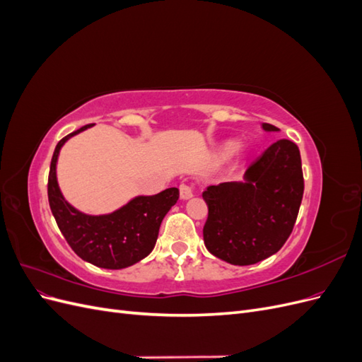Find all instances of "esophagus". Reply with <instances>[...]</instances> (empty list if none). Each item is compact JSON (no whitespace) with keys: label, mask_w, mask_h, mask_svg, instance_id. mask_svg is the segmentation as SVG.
Instances as JSON below:
<instances>
[{"label":"esophagus","mask_w":362,"mask_h":362,"mask_svg":"<svg viewBox=\"0 0 362 362\" xmlns=\"http://www.w3.org/2000/svg\"><path fill=\"white\" fill-rule=\"evenodd\" d=\"M180 194H181V199H190L194 194V185L192 182H181Z\"/></svg>","instance_id":"esophagus-1"}]
</instances>
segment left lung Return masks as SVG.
Returning a JSON list of instances; mask_svg holds the SVG:
<instances>
[{"instance_id": "8db88e82", "label": "left lung", "mask_w": 362, "mask_h": 362, "mask_svg": "<svg viewBox=\"0 0 362 362\" xmlns=\"http://www.w3.org/2000/svg\"><path fill=\"white\" fill-rule=\"evenodd\" d=\"M266 131L275 125L262 124ZM303 196L300 152L281 139L249 164L245 182L210 185L202 193L208 205L205 247L234 266L255 264L287 242Z\"/></svg>"}]
</instances>
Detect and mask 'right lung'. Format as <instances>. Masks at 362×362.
Returning <instances> with one entry per match:
<instances>
[{"label": "right lung", "mask_w": 362, "mask_h": 362, "mask_svg": "<svg viewBox=\"0 0 362 362\" xmlns=\"http://www.w3.org/2000/svg\"><path fill=\"white\" fill-rule=\"evenodd\" d=\"M92 125H84L63 137L54 149L48 201L59 229L76 255L96 267L125 269L148 257L154 249L160 225L177 204L180 190L170 187L154 196H137L115 213L104 216H87L75 210L59 189L56 164L64 141Z\"/></svg>", "instance_id": "obj_1"}]
</instances>
